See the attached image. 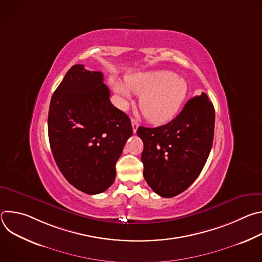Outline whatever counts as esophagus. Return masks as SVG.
Instances as JSON below:
<instances>
[{
    "label": "esophagus",
    "instance_id": "1",
    "mask_svg": "<svg viewBox=\"0 0 262 262\" xmlns=\"http://www.w3.org/2000/svg\"><path fill=\"white\" fill-rule=\"evenodd\" d=\"M132 126H133V132H134V134H136V133H137V129H138V127H139V123H138V121H137L135 118H132Z\"/></svg>",
    "mask_w": 262,
    "mask_h": 262
}]
</instances>
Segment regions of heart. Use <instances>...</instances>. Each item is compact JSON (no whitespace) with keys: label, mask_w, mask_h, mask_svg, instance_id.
I'll return each mask as SVG.
<instances>
[{"label":"heart","mask_w":262,"mask_h":262,"mask_svg":"<svg viewBox=\"0 0 262 262\" xmlns=\"http://www.w3.org/2000/svg\"><path fill=\"white\" fill-rule=\"evenodd\" d=\"M111 85L121 98H129L132 92L141 95L140 110L145 118L155 124L172 120L189 92L188 83L184 79L166 70L133 74L126 77L125 84L112 79Z\"/></svg>","instance_id":"obj_1"}]
</instances>
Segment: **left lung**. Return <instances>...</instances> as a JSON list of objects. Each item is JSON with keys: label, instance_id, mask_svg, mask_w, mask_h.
<instances>
[{"label": "left lung", "instance_id": "1", "mask_svg": "<svg viewBox=\"0 0 262 262\" xmlns=\"http://www.w3.org/2000/svg\"><path fill=\"white\" fill-rule=\"evenodd\" d=\"M213 132L214 108L204 92L167 124L138 128L144 144L143 175L155 193L171 198L189 188L207 161Z\"/></svg>", "mask_w": 262, "mask_h": 262}]
</instances>
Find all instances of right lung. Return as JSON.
<instances>
[{
    "label": "right lung",
    "instance_id": "1",
    "mask_svg": "<svg viewBox=\"0 0 262 262\" xmlns=\"http://www.w3.org/2000/svg\"><path fill=\"white\" fill-rule=\"evenodd\" d=\"M48 126L54 159L67 181L89 195L107 190L133 127L112 104L102 72L73 65L52 96Z\"/></svg>",
    "mask_w": 262,
    "mask_h": 262
}]
</instances>
